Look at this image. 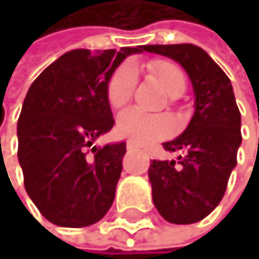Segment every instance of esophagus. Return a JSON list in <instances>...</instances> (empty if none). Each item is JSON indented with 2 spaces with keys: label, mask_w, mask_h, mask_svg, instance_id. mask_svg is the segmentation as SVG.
I'll return each instance as SVG.
<instances>
[{
  "label": "esophagus",
  "mask_w": 259,
  "mask_h": 259,
  "mask_svg": "<svg viewBox=\"0 0 259 259\" xmlns=\"http://www.w3.org/2000/svg\"><path fill=\"white\" fill-rule=\"evenodd\" d=\"M126 149L128 151H138L139 146L136 143H133V141H128V143H126Z\"/></svg>",
  "instance_id": "esophagus-1"
}]
</instances>
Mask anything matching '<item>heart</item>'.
Wrapping results in <instances>:
<instances>
[{"mask_svg": "<svg viewBox=\"0 0 259 259\" xmlns=\"http://www.w3.org/2000/svg\"><path fill=\"white\" fill-rule=\"evenodd\" d=\"M147 71L157 81L168 97H180L185 92L186 77L174 61L157 58L147 63ZM136 85V73L131 64H121L113 71L107 82V100L112 108L120 110L128 105ZM118 135L133 143H149L170 136L175 131V121L168 115H149L139 110H126L116 121Z\"/></svg>", "mask_w": 259, "mask_h": 259, "instance_id": "heart-1", "label": "heart"}]
</instances>
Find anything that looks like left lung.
Returning a JSON list of instances; mask_svg holds the SVG:
<instances>
[{"label": "left lung", "instance_id": "1", "mask_svg": "<svg viewBox=\"0 0 259 259\" xmlns=\"http://www.w3.org/2000/svg\"><path fill=\"white\" fill-rule=\"evenodd\" d=\"M147 52L168 56L188 73L195 91V115L177 139L163 143L177 160H152V201L172 224L203 221L221 203L237 165L242 143L240 110L227 74L203 48L191 44L149 45Z\"/></svg>", "mask_w": 259, "mask_h": 259}]
</instances>
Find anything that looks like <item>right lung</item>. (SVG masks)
I'll list each match as a JSON object with an SVG mask.
<instances>
[{"mask_svg": "<svg viewBox=\"0 0 259 259\" xmlns=\"http://www.w3.org/2000/svg\"><path fill=\"white\" fill-rule=\"evenodd\" d=\"M147 47L68 52L32 82L17 121V157L25 191L47 221L87 227L112 207L126 144H92L115 123L110 76Z\"/></svg>", "mask_w": 259, "mask_h": 259, "instance_id": "add662e5", "label": "right lung"}]
</instances>
